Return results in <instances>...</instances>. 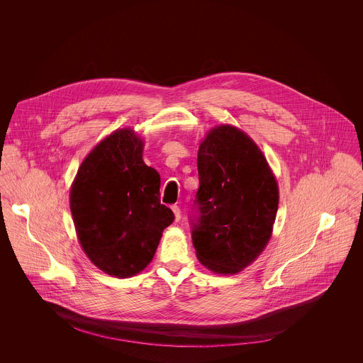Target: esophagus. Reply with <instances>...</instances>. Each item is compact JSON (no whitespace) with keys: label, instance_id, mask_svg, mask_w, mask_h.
<instances>
[{"label":"esophagus","instance_id":"1","mask_svg":"<svg viewBox=\"0 0 363 363\" xmlns=\"http://www.w3.org/2000/svg\"><path fill=\"white\" fill-rule=\"evenodd\" d=\"M172 211H173V213H174V219H176V220H180V218H182V212H180V208H179V206H172Z\"/></svg>","mask_w":363,"mask_h":363}]
</instances>
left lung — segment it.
Here are the masks:
<instances>
[{
	"label": "left lung",
	"instance_id": "8db88e82",
	"mask_svg": "<svg viewBox=\"0 0 363 363\" xmlns=\"http://www.w3.org/2000/svg\"><path fill=\"white\" fill-rule=\"evenodd\" d=\"M197 167L200 187L190 218L197 259L216 274H236L271 238L277 180L255 141L228 124L208 133Z\"/></svg>",
	"mask_w": 363,
	"mask_h": 363
}]
</instances>
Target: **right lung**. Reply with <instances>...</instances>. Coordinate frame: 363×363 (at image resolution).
<instances>
[{
    "mask_svg": "<svg viewBox=\"0 0 363 363\" xmlns=\"http://www.w3.org/2000/svg\"><path fill=\"white\" fill-rule=\"evenodd\" d=\"M144 143L130 128L106 137L81 163L69 191L79 243L104 272L128 278L155 256L174 215L160 204V176L143 160Z\"/></svg>",
    "mask_w": 363,
    "mask_h": 363,
    "instance_id": "add662e5",
    "label": "right lung"
}]
</instances>
